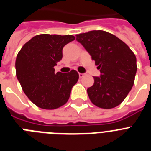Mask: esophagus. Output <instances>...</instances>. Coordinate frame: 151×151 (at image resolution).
<instances>
[{
	"label": "esophagus",
	"instance_id": "obj_1",
	"mask_svg": "<svg viewBox=\"0 0 151 151\" xmlns=\"http://www.w3.org/2000/svg\"><path fill=\"white\" fill-rule=\"evenodd\" d=\"M78 76H79V78H83L84 76H85V73H78Z\"/></svg>",
	"mask_w": 151,
	"mask_h": 151
}]
</instances>
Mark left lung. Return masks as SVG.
<instances>
[{
	"label": "left lung",
	"mask_w": 151,
	"mask_h": 151,
	"mask_svg": "<svg viewBox=\"0 0 151 151\" xmlns=\"http://www.w3.org/2000/svg\"><path fill=\"white\" fill-rule=\"evenodd\" d=\"M78 41L95 61L100 77L88 94L95 106L111 109L119 105L134 85L137 72L136 57L129 47L114 35L101 30L76 35Z\"/></svg>",
	"instance_id": "8db88e82"
}]
</instances>
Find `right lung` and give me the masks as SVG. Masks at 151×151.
<instances>
[{"label":"right lung","instance_id":"obj_1","mask_svg":"<svg viewBox=\"0 0 151 151\" xmlns=\"http://www.w3.org/2000/svg\"><path fill=\"white\" fill-rule=\"evenodd\" d=\"M75 38L71 35H38L26 42L17 54V79L26 95L38 107L54 110L69 100L78 73L74 69L56 73L54 67L62 60L63 47Z\"/></svg>","mask_w":151,"mask_h":151}]
</instances>
